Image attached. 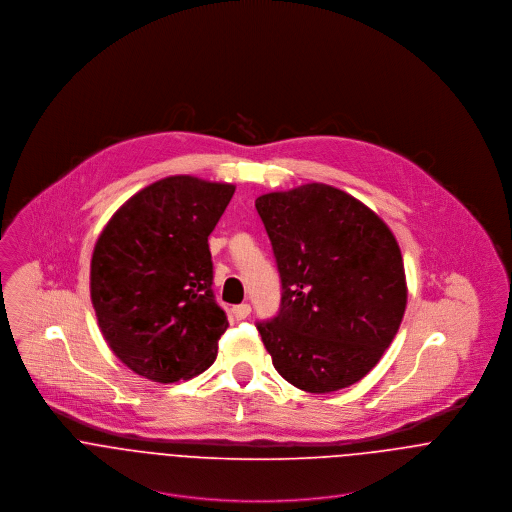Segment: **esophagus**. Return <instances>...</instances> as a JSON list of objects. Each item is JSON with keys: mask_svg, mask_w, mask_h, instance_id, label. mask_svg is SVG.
Wrapping results in <instances>:
<instances>
[{"mask_svg": "<svg viewBox=\"0 0 512 512\" xmlns=\"http://www.w3.org/2000/svg\"><path fill=\"white\" fill-rule=\"evenodd\" d=\"M250 311H252V307H250L248 303H240V305H234V307H232V317H234L236 321H242V319H246V317L250 315Z\"/></svg>", "mask_w": 512, "mask_h": 512, "instance_id": "34e87169", "label": "esophagus"}]
</instances>
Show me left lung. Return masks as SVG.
Masks as SVG:
<instances>
[{"label":"left lung","mask_w":512,"mask_h":512,"mask_svg":"<svg viewBox=\"0 0 512 512\" xmlns=\"http://www.w3.org/2000/svg\"><path fill=\"white\" fill-rule=\"evenodd\" d=\"M256 211L282 280L278 315L256 323L276 370L315 394L359 382L406 309L394 234L361 201L323 183L262 195Z\"/></svg>","instance_id":"8db88e82"}]
</instances>
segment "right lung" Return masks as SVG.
Here are the masks:
<instances>
[{"mask_svg":"<svg viewBox=\"0 0 512 512\" xmlns=\"http://www.w3.org/2000/svg\"><path fill=\"white\" fill-rule=\"evenodd\" d=\"M234 185L165 177L128 199L96 240L90 297L114 355L153 382L205 372L228 321L213 293L209 234Z\"/></svg>","mask_w":512,"mask_h":512,"instance_id":"right-lung-1","label":"right lung"}]
</instances>
